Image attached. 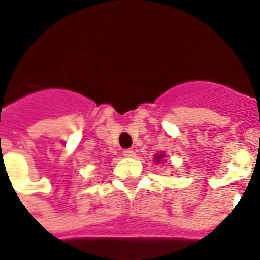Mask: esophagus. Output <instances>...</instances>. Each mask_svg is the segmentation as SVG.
Returning a JSON list of instances; mask_svg holds the SVG:
<instances>
[{"mask_svg": "<svg viewBox=\"0 0 260 260\" xmlns=\"http://www.w3.org/2000/svg\"><path fill=\"white\" fill-rule=\"evenodd\" d=\"M135 151L132 149H126L124 150V157H128V158H134L135 157Z\"/></svg>", "mask_w": 260, "mask_h": 260, "instance_id": "34e87169", "label": "esophagus"}]
</instances>
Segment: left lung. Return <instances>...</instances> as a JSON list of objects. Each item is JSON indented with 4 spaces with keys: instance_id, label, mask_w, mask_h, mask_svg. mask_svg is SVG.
<instances>
[{
    "instance_id": "obj_1",
    "label": "left lung",
    "mask_w": 260,
    "mask_h": 260,
    "mask_svg": "<svg viewBox=\"0 0 260 260\" xmlns=\"http://www.w3.org/2000/svg\"><path fill=\"white\" fill-rule=\"evenodd\" d=\"M164 158H165L164 153H161V154H155L154 155V161H155V162H157V164H159V162H162V161H164Z\"/></svg>"
}]
</instances>
